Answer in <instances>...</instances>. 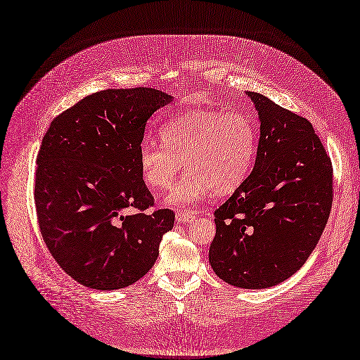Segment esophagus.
<instances>
[{"label": "esophagus", "mask_w": 360, "mask_h": 360, "mask_svg": "<svg viewBox=\"0 0 360 360\" xmlns=\"http://www.w3.org/2000/svg\"><path fill=\"white\" fill-rule=\"evenodd\" d=\"M195 217H197V214L194 210H178L176 215H175V218L179 224H182V222L190 224L195 219Z\"/></svg>", "instance_id": "esophagus-1"}]
</instances>
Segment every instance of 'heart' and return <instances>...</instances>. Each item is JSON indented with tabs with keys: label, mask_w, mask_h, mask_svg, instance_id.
Instances as JSON below:
<instances>
[{
	"label": "heart",
	"mask_w": 360,
	"mask_h": 360,
	"mask_svg": "<svg viewBox=\"0 0 360 360\" xmlns=\"http://www.w3.org/2000/svg\"><path fill=\"white\" fill-rule=\"evenodd\" d=\"M162 143L146 139L139 148L143 182L153 190L172 185L182 170L188 172L167 194L166 202L188 206L214 191L230 194L246 181L255 163L258 129L243 112L188 110L160 127Z\"/></svg>",
	"instance_id": "b5f03b06"
}]
</instances>
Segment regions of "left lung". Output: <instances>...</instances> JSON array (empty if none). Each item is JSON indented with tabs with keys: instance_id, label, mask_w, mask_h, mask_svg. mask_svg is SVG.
I'll return each mask as SVG.
<instances>
[{
	"instance_id": "obj_1",
	"label": "left lung",
	"mask_w": 360,
	"mask_h": 360,
	"mask_svg": "<svg viewBox=\"0 0 360 360\" xmlns=\"http://www.w3.org/2000/svg\"><path fill=\"white\" fill-rule=\"evenodd\" d=\"M261 122L254 170L219 209L209 249L215 274L237 288L286 281L307 261L332 207V163L307 118L248 91Z\"/></svg>"
}]
</instances>
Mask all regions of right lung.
Masks as SVG:
<instances>
[{
    "instance_id": "obj_1",
    "label": "right lung",
    "mask_w": 360,
    "mask_h": 360,
    "mask_svg": "<svg viewBox=\"0 0 360 360\" xmlns=\"http://www.w3.org/2000/svg\"><path fill=\"white\" fill-rule=\"evenodd\" d=\"M172 96L151 87L93 93L53 120L37 155L34 200L51 257L91 289L133 285L151 270L170 209L148 212L142 179L145 124Z\"/></svg>"
}]
</instances>
